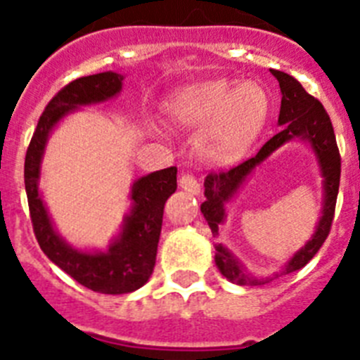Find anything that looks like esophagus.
I'll return each instance as SVG.
<instances>
[{
	"instance_id": "1",
	"label": "esophagus",
	"mask_w": 360,
	"mask_h": 360,
	"mask_svg": "<svg viewBox=\"0 0 360 360\" xmlns=\"http://www.w3.org/2000/svg\"><path fill=\"white\" fill-rule=\"evenodd\" d=\"M179 186L184 192L192 193V195H198V193L201 192V184H199V181L195 179L192 174H183L179 179Z\"/></svg>"
}]
</instances>
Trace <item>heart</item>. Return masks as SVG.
Listing matches in <instances>:
<instances>
[{
    "label": "heart",
    "instance_id": "obj_1",
    "mask_svg": "<svg viewBox=\"0 0 360 360\" xmlns=\"http://www.w3.org/2000/svg\"><path fill=\"white\" fill-rule=\"evenodd\" d=\"M172 120L202 128L198 150L214 165H233L248 154L270 115V98L257 81L210 79L184 86L170 105Z\"/></svg>",
    "mask_w": 360,
    "mask_h": 360
}]
</instances>
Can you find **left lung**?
Masks as SVG:
<instances>
[{"mask_svg":"<svg viewBox=\"0 0 360 360\" xmlns=\"http://www.w3.org/2000/svg\"><path fill=\"white\" fill-rule=\"evenodd\" d=\"M277 81H279L281 94V112H279V124L283 127L279 134H275L270 141L262 145L257 155L246 159L237 167H232L230 170L210 172L205 179V198L206 201L201 205V212L205 219L208 221L212 233L219 236V224L223 223L226 214H224V205L237 193L240 184L245 183L246 177L254 172L255 167H259L262 161H266L275 150L281 148L284 143L292 139H302L308 141L317 155L321 174L324 181V206L323 215L319 219L317 230L311 236V239L302 246L293 257L284 264L283 274H292L295 270H301L308 262L314 259L319 248L323 246L330 233L331 221L335 214L337 193H339V181H340V155L337 148L335 134L331 127L330 115L326 114L324 106L321 105L319 99L306 92L302 85L295 77L288 76L281 70H270ZM215 264L219 271L232 283L240 284V286H259V284L270 283L274 277L268 279H255L250 277L240 266V262L233 257L221 243L215 245ZM277 277V274H275Z\"/></svg>","mask_w":360,"mask_h":360,"instance_id":"1","label":"left lung"}]
</instances>
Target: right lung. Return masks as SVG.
I'll return each instance as SVG.
<instances>
[{
  "label": "right lung",
  "instance_id": "1",
  "mask_svg": "<svg viewBox=\"0 0 360 360\" xmlns=\"http://www.w3.org/2000/svg\"><path fill=\"white\" fill-rule=\"evenodd\" d=\"M124 77L117 72H101L68 83L50 99L41 114L25 158V190L29 199L36 239L50 261L72 279L99 293L136 292L150 279L155 266L162 208L177 188V168L152 172L132 184V210L124 217L123 230L106 252H81L61 239L52 226L39 195V174L45 145L52 128L79 106L103 103L121 92Z\"/></svg>",
  "mask_w": 360,
  "mask_h": 360
}]
</instances>
